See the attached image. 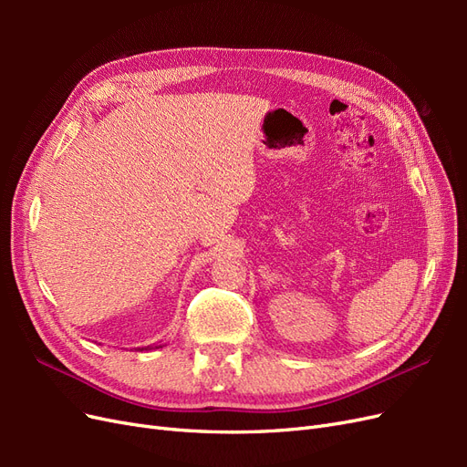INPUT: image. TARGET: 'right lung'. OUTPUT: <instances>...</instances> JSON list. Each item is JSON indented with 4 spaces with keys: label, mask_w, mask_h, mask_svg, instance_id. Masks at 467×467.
Segmentation results:
<instances>
[{
    "label": "right lung",
    "mask_w": 467,
    "mask_h": 467,
    "mask_svg": "<svg viewBox=\"0 0 467 467\" xmlns=\"http://www.w3.org/2000/svg\"><path fill=\"white\" fill-rule=\"evenodd\" d=\"M151 348H161V345H155V347H142V348H138V350H151Z\"/></svg>",
    "instance_id": "add662e5"
}]
</instances>
